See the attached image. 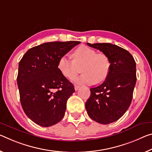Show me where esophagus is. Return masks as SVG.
<instances>
[{"instance_id": "34e87169", "label": "esophagus", "mask_w": 152, "mask_h": 152, "mask_svg": "<svg viewBox=\"0 0 152 152\" xmlns=\"http://www.w3.org/2000/svg\"><path fill=\"white\" fill-rule=\"evenodd\" d=\"M79 88H80V86H78V85H74V89H75V91H77V90H78V89H79Z\"/></svg>"}]
</instances>
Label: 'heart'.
<instances>
[{
    "label": "heart",
    "mask_w": 152,
    "mask_h": 152,
    "mask_svg": "<svg viewBox=\"0 0 152 152\" xmlns=\"http://www.w3.org/2000/svg\"><path fill=\"white\" fill-rule=\"evenodd\" d=\"M73 60L67 55L59 57L57 67L62 75L72 78L78 73V67H81L83 75L73 78L79 85H93L102 83L110 73L111 63L109 57L103 53H97L95 50L82 45L74 50Z\"/></svg>",
    "instance_id": "1"
}]
</instances>
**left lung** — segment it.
I'll return each mask as SVG.
<instances>
[{
	"mask_svg": "<svg viewBox=\"0 0 152 152\" xmlns=\"http://www.w3.org/2000/svg\"><path fill=\"white\" fill-rule=\"evenodd\" d=\"M109 57L111 67L104 83L90 88L85 103L88 115L100 124L120 119L131 105L137 81L136 63L128 50L110 43H86Z\"/></svg>",
	"mask_w": 152,
	"mask_h": 152,
	"instance_id": "left-lung-1",
	"label": "left lung"
}]
</instances>
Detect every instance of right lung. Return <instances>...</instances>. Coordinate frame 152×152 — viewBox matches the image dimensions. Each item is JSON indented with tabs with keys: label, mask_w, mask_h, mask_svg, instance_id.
<instances>
[{
	"label": "right lung",
	"mask_w": 152,
	"mask_h": 152,
	"mask_svg": "<svg viewBox=\"0 0 152 152\" xmlns=\"http://www.w3.org/2000/svg\"><path fill=\"white\" fill-rule=\"evenodd\" d=\"M80 41L45 42L29 49L19 63L17 82L21 106L31 120L53 126L63 118L74 86L60 73L59 57Z\"/></svg>",
	"instance_id": "add662e5"
}]
</instances>
